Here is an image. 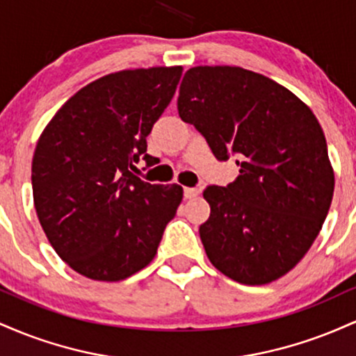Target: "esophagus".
<instances>
[{"instance_id":"esophagus-1","label":"esophagus","mask_w":356,"mask_h":356,"mask_svg":"<svg viewBox=\"0 0 356 356\" xmlns=\"http://www.w3.org/2000/svg\"><path fill=\"white\" fill-rule=\"evenodd\" d=\"M199 195V189L195 187H184V197L186 199H194Z\"/></svg>"}]
</instances>
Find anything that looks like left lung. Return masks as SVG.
Listing matches in <instances>:
<instances>
[{
	"instance_id": "8db88e82",
	"label": "left lung",
	"mask_w": 356,
	"mask_h": 356,
	"mask_svg": "<svg viewBox=\"0 0 356 356\" xmlns=\"http://www.w3.org/2000/svg\"><path fill=\"white\" fill-rule=\"evenodd\" d=\"M179 115L239 175L209 186L199 236L212 266L243 284L280 280L303 259L332 206L334 172L323 129L293 92L229 65L186 72Z\"/></svg>"
}]
</instances>
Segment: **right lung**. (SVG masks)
<instances>
[{
	"label": "right lung",
	"instance_id": "add662e5",
	"mask_svg": "<svg viewBox=\"0 0 356 356\" xmlns=\"http://www.w3.org/2000/svg\"><path fill=\"white\" fill-rule=\"evenodd\" d=\"M182 67L122 70L70 97L44 127L31 162L36 216L73 271L122 281L144 269L182 201L179 184L140 181L147 136L172 100Z\"/></svg>",
	"mask_w": 356,
	"mask_h": 356
}]
</instances>
